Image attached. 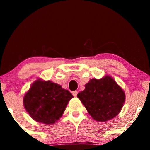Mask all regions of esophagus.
Returning a JSON list of instances; mask_svg holds the SVG:
<instances>
[{
    "instance_id": "obj_1",
    "label": "esophagus",
    "mask_w": 150,
    "mask_h": 150,
    "mask_svg": "<svg viewBox=\"0 0 150 150\" xmlns=\"http://www.w3.org/2000/svg\"><path fill=\"white\" fill-rule=\"evenodd\" d=\"M77 94H78V91H73V95L74 96H77Z\"/></svg>"
}]
</instances>
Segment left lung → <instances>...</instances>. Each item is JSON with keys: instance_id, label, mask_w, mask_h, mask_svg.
<instances>
[{"instance_id": "8db88e82", "label": "left lung", "mask_w": 150, "mask_h": 150, "mask_svg": "<svg viewBox=\"0 0 150 150\" xmlns=\"http://www.w3.org/2000/svg\"><path fill=\"white\" fill-rule=\"evenodd\" d=\"M77 97L94 120L106 122L116 117L125 102V93L110 75L91 79Z\"/></svg>"}]
</instances>
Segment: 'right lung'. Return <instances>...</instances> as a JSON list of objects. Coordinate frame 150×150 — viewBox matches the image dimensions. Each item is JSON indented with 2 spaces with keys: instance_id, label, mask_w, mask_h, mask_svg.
Returning a JSON list of instances; mask_svg holds the SVG:
<instances>
[{
  "instance_id": "obj_1",
  "label": "right lung",
  "mask_w": 150,
  "mask_h": 150,
  "mask_svg": "<svg viewBox=\"0 0 150 150\" xmlns=\"http://www.w3.org/2000/svg\"><path fill=\"white\" fill-rule=\"evenodd\" d=\"M73 97L72 94L60 85L38 79L24 95L23 104L35 121L53 124L62 117Z\"/></svg>"
}]
</instances>
